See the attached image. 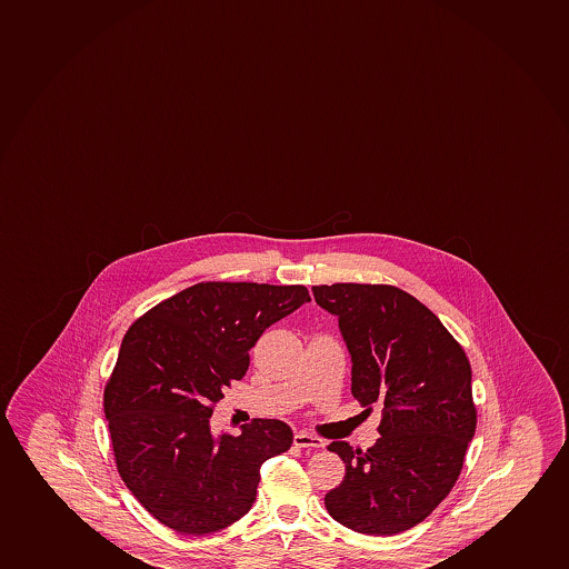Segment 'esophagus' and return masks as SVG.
Listing matches in <instances>:
<instances>
[{
	"label": "esophagus",
	"mask_w": 569,
	"mask_h": 569,
	"mask_svg": "<svg viewBox=\"0 0 569 569\" xmlns=\"http://www.w3.org/2000/svg\"><path fill=\"white\" fill-rule=\"evenodd\" d=\"M295 445L298 448H322L325 442H322V438L313 437V435H309V432L300 431L295 435Z\"/></svg>",
	"instance_id": "esophagus-1"
}]
</instances>
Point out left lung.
Listing matches in <instances>:
<instances>
[{
  "instance_id": "1",
  "label": "left lung",
  "mask_w": 569,
  "mask_h": 569,
  "mask_svg": "<svg viewBox=\"0 0 569 569\" xmlns=\"http://www.w3.org/2000/svg\"><path fill=\"white\" fill-rule=\"evenodd\" d=\"M336 315L351 355V392L383 406L378 442L362 451L333 440L346 477L328 491L330 517L366 536L413 528L450 493L477 429L470 365L431 309L389 284L313 287Z\"/></svg>"
}]
</instances>
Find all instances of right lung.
I'll use <instances>...</instances> for the list:
<instances>
[{
  "mask_svg": "<svg viewBox=\"0 0 569 569\" xmlns=\"http://www.w3.org/2000/svg\"><path fill=\"white\" fill-rule=\"evenodd\" d=\"M306 301L301 284L199 282L124 333L104 389L111 446L124 486L167 528L204 536L237 522L256 501L263 461L292 446L279 419L212 437L210 416L249 370L263 330Z\"/></svg>",
  "mask_w": 569,
  "mask_h": 569,
  "instance_id": "1",
  "label": "right lung"
}]
</instances>
